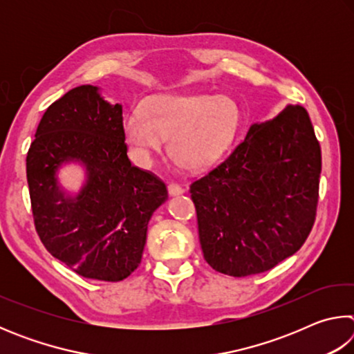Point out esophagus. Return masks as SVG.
Wrapping results in <instances>:
<instances>
[{
	"label": "esophagus",
	"instance_id": "esophagus-1",
	"mask_svg": "<svg viewBox=\"0 0 354 354\" xmlns=\"http://www.w3.org/2000/svg\"><path fill=\"white\" fill-rule=\"evenodd\" d=\"M184 187H181V185L179 184H175V183H171V184H169V194H170V196H176V195H181V194H184Z\"/></svg>",
	"mask_w": 354,
	"mask_h": 354
}]
</instances>
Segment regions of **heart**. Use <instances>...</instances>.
Instances as JSON below:
<instances>
[{"label": "heart", "mask_w": 354, "mask_h": 354, "mask_svg": "<svg viewBox=\"0 0 354 354\" xmlns=\"http://www.w3.org/2000/svg\"><path fill=\"white\" fill-rule=\"evenodd\" d=\"M242 115L231 98L211 93H156L143 100L140 109L123 118V136L142 164L164 151L169 137L170 154L183 169H211L231 148Z\"/></svg>", "instance_id": "heart-1"}]
</instances>
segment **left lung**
I'll return each mask as SVG.
<instances>
[{
  "instance_id": "obj_1",
  "label": "left lung",
  "mask_w": 354,
  "mask_h": 354,
  "mask_svg": "<svg viewBox=\"0 0 354 354\" xmlns=\"http://www.w3.org/2000/svg\"><path fill=\"white\" fill-rule=\"evenodd\" d=\"M320 171V145L304 107L287 104L251 124L223 162L190 184L209 266L241 278L295 254L313 230Z\"/></svg>"
}]
</instances>
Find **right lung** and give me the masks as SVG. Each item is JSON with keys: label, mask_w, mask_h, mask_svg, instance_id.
I'll use <instances>...</instances> for the list:
<instances>
[{"label": "right lung", "mask_w": 354, "mask_h": 354, "mask_svg": "<svg viewBox=\"0 0 354 354\" xmlns=\"http://www.w3.org/2000/svg\"><path fill=\"white\" fill-rule=\"evenodd\" d=\"M122 104L80 86L41 117L26 156L34 223L50 253L84 278L122 281L139 267L148 221L169 198L153 173L131 165ZM80 163L86 179L71 194L58 183L64 165Z\"/></svg>", "instance_id": "1"}]
</instances>
